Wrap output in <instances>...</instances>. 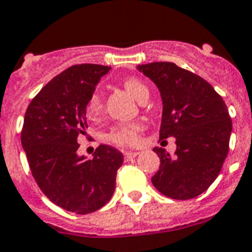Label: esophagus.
I'll list each match as a JSON object with an SVG mask.
<instances>
[{
  "mask_svg": "<svg viewBox=\"0 0 252 252\" xmlns=\"http://www.w3.org/2000/svg\"><path fill=\"white\" fill-rule=\"evenodd\" d=\"M138 154H139V153H137V151H126L124 155L126 159H133V158H135Z\"/></svg>",
  "mask_w": 252,
  "mask_h": 252,
  "instance_id": "esophagus-1",
  "label": "esophagus"
}]
</instances>
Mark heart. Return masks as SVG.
I'll list each match as a JSON object with an SVG mask.
<instances>
[{"instance_id":"heart-1","label":"heart","mask_w":252,"mask_h":252,"mask_svg":"<svg viewBox=\"0 0 252 252\" xmlns=\"http://www.w3.org/2000/svg\"><path fill=\"white\" fill-rule=\"evenodd\" d=\"M124 86L135 99L141 102L149 97V89L146 85L134 77H127L124 79ZM101 110V98L98 93H94L88 103L89 117H95ZM142 131V125L138 122H128V124L117 125L107 133L106 138L117 146H134L139 142Z\"/></svg>"}]
</instances>
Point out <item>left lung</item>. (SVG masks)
Returning a JSON list of instances; mask_svg holds the SVG:
<instances>
[{"mask_svg":"<svg viewBox=\"0 0 252 252\" xmlns=\"http://www.w3.org/2000/svg\"><path fill=\"white\" fill-rule=\"evenodd\" d=\"M137 69L159 89L163 103L159 139L175 138L170 155L153 150L160 159L151 182L171 199L200 195L220 173L228 153L232 122L222 97L207 81L173 62H151Z\"/></svg>","mask_w":252,"mask_h":252,"instance_id":"left-lung-1","label":"left lung"}]
</instances>
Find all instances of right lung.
<instances>
[{
	"label": "right lung",
	"instance_id": "right-lung-1",
	"mask_svg": "<svg viewBox=\"0 0 252 252\" xmlns=\"http://www.w3.org/2000/svg\"><path fill=\"white\" fill-rule=\"evenodd\" d=\"M109 66H70L32 99L24 118L21 143L30 171L53 203L75 214H90L109 202L124 155L99 145L93 159L77 154L86 135V106Z\"/></svg>",
	"mask_w": 252,
	"mask_h": 252
}]
</instances>
